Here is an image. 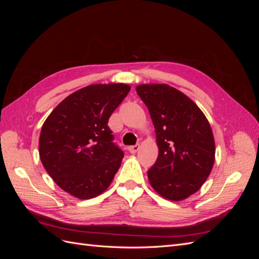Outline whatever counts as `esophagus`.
<instances>
[{
  "mask_svg": "<svg viewBox=\"0 0 259 259\" xmlns=\"http://www.w3.org/2000/svg\"><path fill=\"white\" fill-rule=\"evenodd\" d=\"M127 150H128L131 153H136V152L139 150V145L130 146V147L127 148Z\"/></svg>",
  "mask_w": 259,
  "mask_h": 259,
  "instance_id": "1",
  "label": "esophagus"
}]
</instances>
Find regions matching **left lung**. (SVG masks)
<instances>
[{"mask_svg": "<svg viewBox=\"0 0 259 259\" xmlns=\"http://www.w3.org/2000/svg\"><path fill=\"white\" fill-rule=\"evenodd\" d=\"M136 92L150 113L159 147L149 182L161 197L182 201L200 189L213 168L209 123L189 97L171 86L143 84Z\"/></svg>", "mask_w": 259, "mask_h": 259, "instance_id": "obj_1", "label": "left lung"}]
</instances>
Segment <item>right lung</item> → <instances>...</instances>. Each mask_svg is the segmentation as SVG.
<instances>
[{"label": "right lung", "mask_w": 259, "mask_h": 259, "mask_svg": "<svg viewBox=\"0 0 259 259\" xmlns=\"http://www.w3.org/2000/svg\"><path fill=\"white\" fill-rule=\"evenodd\" d=\"M126 84H94L74 92L44 122L38 152L44 168L62 190L79 199L103 193L124 156L108 126L127 96Z\"/></svg>", "instance_id": "add662e5"}]
</instances>
